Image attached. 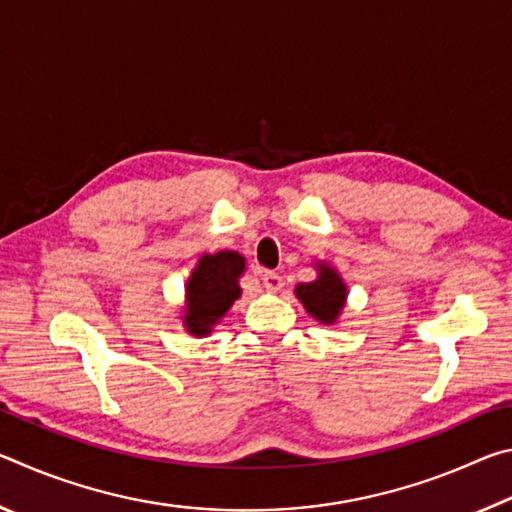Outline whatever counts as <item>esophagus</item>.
<instances>
[{
    "label": "esophagus",
    "mask_w": 512,
    "mask_h": 512,
    "mask_svg": "<svg viewBox=\"0 0 512 512\" xmlns=\"http://www.w3.org/2000/svg\"><path fill=\"white\" fill-rule=\"evenodd\" d=\"M262 284H264L266 291H280L284 287V280H282V275H277L273 271H264L262 273Z\"/></svg>",
    "instance_id": "34e87169"
}]
</instances>
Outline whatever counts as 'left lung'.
Instances as JSON below:
<instances>
[{
    "instance_id": "8db88e82",
    "label": "left lung",
    "mask_w": 512,
    "mask_h": 512,
    "mask_svg": "<svg viewBox=\"0 0 512 512\" xmlns=\"http://www.w3.org/2000/svg\"><path fill=\"white\" fill-rule=\"evenodd\" d=\"M318 280L298 284L296 296L311 316L318 318L320 323H334L336 316L341 314L345 302V284L341 282L339 273L334 268L320 264Z\"/></svg>"
}]
</instances>
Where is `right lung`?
I'll list each match as a JSON object with an SVG mask.
<instances>
[{
	"label": "right lung",
	"instance_id": "right-lung-1",
	"mask_svg": "<svg viewBox=\"0 0 512 512\" xmlns=\"http://www.w3.org/2000/svg\"><path fill=\"white\" fill-rule=\"evenodd\" d=\"M244 273V257L232 250L203 255L187 282V332L194 336L210 334L232 302L241 296L239 275Z\"/></svg>",
	"mask_w": 512,
	"mask_h": 512
}]
</instances>
